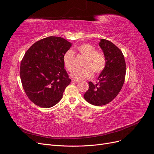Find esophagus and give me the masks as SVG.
<instances>
[{
  "label": "esophagus",
  "instance_id": "esophagus-1",
  "mask_svg": "<svg viewBox=\"0 0 154 154\" xmlns=\"http://www.w3.org/2000/svg\"><path fill=\"white\" fill-rule=\"evenodd\" d=\"M79 82V80H76V79H72V82Z\"/></svg>",
  "mask_w": 154,
  "mask_h": 154
}]
</instances>
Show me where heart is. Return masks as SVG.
Listing matches in <instances>:
<instances>
[{
  "label": "heart",
  "instance_id": "obj_1",
  "mask_svg": "<svg viewBox=\"0 0 154 154\" xmlns=\"http://www.w3.org/2000/svg\"><path fill=\"white\" fill-rule=\"evenodd\" d=\"M74 53L84 57V60L82 65L83 68L74 71L72 74L73 78L88 79L92 76L93 72L98 74L105 69L106 62L105 56L103 52L96 50L94 45L83 44L75 49ZM74 53L71 50H67L62 57L64 67L69 72H72L74 69Z\"/></svg>",
  "mask_w": 154,
  "mask_h": 154
}]
</instances>
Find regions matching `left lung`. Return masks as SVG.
<instances>
[{"mask_svg":"<svg viewBox=\"0 0 154 154\" xmlns=\"http://www.w3.org/2000/svg\"><path fill=\"white\" fill-rule=\"evenodd\" d=\"M99 45L106 58V66L96 84L88 82L89 88L85 93V100L96 106L108 104L119 94L123 85L126 63L123 53L111 42L101 38Z\"/></svg>","mask_w":154,"mask_h":154,"instance_id":"obj_1","label":"left lung"}]
</instances>
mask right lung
Returning <instances> with one entry per match:
<instances>
[{
  "label": "right lung",
  "instance_id": "right-lung-1",
  "mask_svg": "<svg viewBox=\"0 0 154 154\" xmlns=\"http://www.w3.org/2000/svg\"><path fill=\"white\" fill-rule=\"evenodd\" d=\"M71 43L61 37L49 36L32 44L23 57L20 76L28 98L42 108L53 106L61 100L71 80L62 62Z\"/></svg>",
  "mask_w": 154,
  "mask_h": 154
}]
</instances>
